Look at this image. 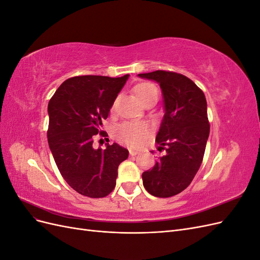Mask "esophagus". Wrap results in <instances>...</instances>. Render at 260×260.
Returning <instances> with one entry per match:
<instances>
[{
	"label": "esophagus",
	"instance_id": "obj_1",
	"mask_svg": "<svg viewBox=\"0 0 260 260\" xmlns=\"http://www.w3.org/2000/svg\"><path fill=\"white\" fill-rule=\"evenodd\" d=\"M130 156H137L139 154L138 151H135V149H130Z\"/></svg>",
	"mask_w": 260,
	"mask_h": 260
}]
</instances>
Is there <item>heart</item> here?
I'll use <instances>...</instances> for the list:
<instances>
[{"label":"heart","mask_w":260,"mask_h":260,"mask_svg":"<svg viewBox=\"0 0 260 260\" xmlns=\"http://www.w3.org/2000/svg\"><path fill=\"white\" fill-rule=\"evenodd\" d=\"M136 96L143 104L144 102L157 93L156 86L149 82H141L133 88ZM148 127L144 123H123L116 130V136L122 142L128 145L137 146L142 143V141L148 135Z\"/></svg>","instance_id":"heart-1"}]
</instances>
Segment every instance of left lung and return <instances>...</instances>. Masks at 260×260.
<instances>
[{
  "label": "left lung",
  "mask_w": 260,
  "mask_h": 260,
  "mask_svg": "<svg viewBox=\"0 0 260 260\" xmlns=\"http://www.w3.org/2000/svg\"><path fill=\"white\" fill-rule=\"evenodd\" d=\"M138 76L159 84L165 112L156 142L166 153L143 172V185L156 198H170L190 185L203 161L209 137L206 98L181 74L156 70Z\"/></svg>",
  "instance_id": "8db88e82"
}]
</instances>
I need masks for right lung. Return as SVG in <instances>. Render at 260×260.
<instances>
[{
	"label": "right lung",
	"mask_w": 260,
	"mask_h": 260,
	"mask_svg": "<svg viewBox=\"0 0 260 260\" xmlns=\"http://www.w3.org/2000/svg\"><path fill=\"white\" fill-rule=\"evenodd\" d=\"M129 75L119 78L79 76L62 82L49 102V146L62 178L79 194L105 198L116 185L118 166L127 148L114 143L94 148L118 94Z\"/></svg>",
	"instance_id": "1"
}]
</instances>
